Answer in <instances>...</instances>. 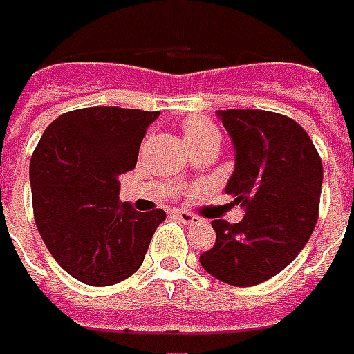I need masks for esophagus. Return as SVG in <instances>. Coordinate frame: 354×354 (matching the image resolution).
<instances>
[{"instance_id": "obj_1", "label": "esophagus", "mask_w": 354, "mask_h": 354, "mask_svg": "<svg viewBox=\"0 0 354 354\" xmlns=\"http://www.w3.org/2000/svg\"><path fill=\"white\" fill-rule=\"evenodd\" d=\"M176 217L182 221V223H186L189 227H201L203 225V218L197 217L194 213H187V211H178Z\"/></svg>"}]
</instances>
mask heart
<instances>
[{"instance_id": "heart-1", "label": "heart", "mask_w": 354, "mask_h": 354, "mask_svg": "<svg viewBox=\"0 0 354 354\" xmlns=\"http://www.w3.org/2000/svg\"><path fill=\"white\" fill-rule=\"evenodd\" d=\"M182 131L186 136V141L189 149L197 145H205V143H221V133L215 127L213 122H209L207 118L192 116L184 120Z\"/></svg>"}]
</instances>
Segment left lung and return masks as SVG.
I'll use <instances>...</instances> for the list:
<instances>
[{"label": "left lung", "instance_id": "left-lung-1", "mask_svg": "<svg viewBox=\"0 0 354 354\" xmlns=\"http://www.w3.org/2000/svg\"><path fill=\"white\" fill-rule=\"evenodd\" d=\"M234 145L225 194L244 209L240 223H211L215 246L201 268L223 283L252 287L281 273L306 246L318 221L324 168L308 133L268 110H218Z\"/></svg>", "mask_w": 354, "mask_h": 354}]
</instances>
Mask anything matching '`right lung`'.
<instances>
[{"instance_id":"obj_1","label":"right lung","mask_w":354,"mask_h":354,"mask_svg":"<svg viewBox=\"0 0 354 354\" xmlns=\"http://www.w3.org/2000/svg\"><path fill=\"white\" fill-rule=\"evenodd\" d=\"M160 112L96 106L56 118L30 158L38 232L71 277L108 287L133 275L145 259L162 209L120 203L118 178L133 170L147 127Z\"/></svg>"}]
</instances>
